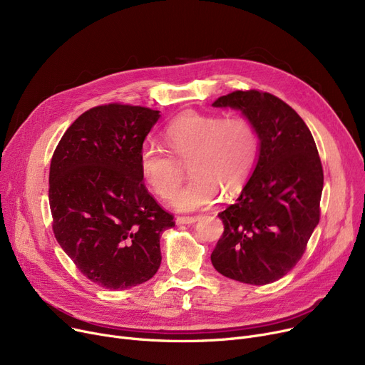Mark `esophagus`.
I'll return each mask as SVG.
<instances>
[{"instance_id": "obj_1", "label": "esophagus", "mask_w": 365, "mask_h": 365, "mask_svg": "<svg viewBox=\"0 0 365 365\" xmlns=\"http://www.w3.org/2000/svg\"><path fill=\"white\" fill-rule=\"evenodd\" d=\"M200 217L198 216H179L176 219L178 225H190V223H195Z\"/></svg>"}]
</instances>
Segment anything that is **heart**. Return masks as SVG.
Instances as JSON below:
<instances>
[{
  "instance_id": "b5f03b06",
  "label": "heart",
  "mask_w": 365,
  "mask_h": 365,
  "mask_svg": "<svg viewBox=\"0 0 365 365\" xmlns=\"http://www.w3.org/2000/svg\"><path fill=\"white\" fill-rule=\"evenodd\" d=\"M163 138L168 150L152 142L143 145L140 171L153 192L171 200L185 176L182 163H189L192 179L175 198L182 212L212 205L222 192L237 195L253 173L260 146L256 125L248 118L195 110L171 120Z\"/></svg>"
}]
</instances>
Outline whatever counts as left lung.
I'll return each instance as SVG.
<instances>
[{
    "label": "left lung",
    "instance_id": "8db88e82",
    "mask_svg": "<svg viewBox=\"0 0 365 365\" xmlns=\"http://www.w3.org/2000/svg\"><path fill=\"white\" fill-rule=\"evenodd\" d=\"M213 105L242 110L256 125L260 153L237 202L217 215L225 229L212 263L231 279L271 284L302 259L319 222V153L299 113L271 93L237 90Z\"/></svg>",
    "mask_w": 365,
    "mask_h": 365
}]
</instances>
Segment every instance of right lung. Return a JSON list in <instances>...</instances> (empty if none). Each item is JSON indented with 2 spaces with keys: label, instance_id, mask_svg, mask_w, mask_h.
<instances>
[{
  "label": "right lung",
  "instance_id": "add662e5",
  "mask_svg": "<svg viewBox=\"0 0 365 365\" xmlns=\"http://www.w3.org/2000/svg\"><path fill=\"white\" fill-rule=\"evenodd\" d=\"M160 110L127 103L94 106L56 146L48 201L57 242L91 282L125 290L161 264L160 238L175 226L145 186L140 150Z\"/></svg>",
  "mask_w": 365,
  "mask_h": 365
}]
</instances>
